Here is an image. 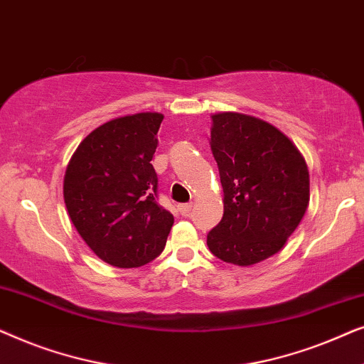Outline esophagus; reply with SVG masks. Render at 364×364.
Masks as SVG:
<instances>
[{
    "mask_svg": "<svg viewBox=\"0 0 364 364\" xmlns=\"http://www.w3.org/2000/svg\"><path fill=\"white\" fill-rule=\"evenodd\" d=\"M178 212L182 213V215H188L192 210V202H187V203H181V205H177Z\"/></svg>",
    "mask_w": 364,
    "mask_h": 364,
    "instance_id": "34e87169",
    "label": "esophagus"
}]
</instances>
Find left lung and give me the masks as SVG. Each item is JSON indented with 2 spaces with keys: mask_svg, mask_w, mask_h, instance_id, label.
<instances>
[{
  "mask_svg": "<svg viewBox=\"0 0 364 364\" xmlns=\"http://www.w3.org/2000/svg\"><path fill=\"white\" fill-rule=\"evenodd\" d=\"M210 147L223 188V217L207 233L208 248L240 267L275 255L310 202L305 159L272 124L237 112L213 114Z\"/></svg>",
  "mask_w": 364,
  "mask_h": 364,
  "instance_id": "obj_1",
  "label": "left lung"
}]
</instances>
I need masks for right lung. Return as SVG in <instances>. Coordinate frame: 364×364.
Returning a JSON list of instances; mask_svg holds the SVG:
<instances>
[{"label": "right lung", "instance_id": "right-lung-1", "mask_svg": "<svg viewBox=\"0 0 364 364\" xmlns=\"http://www.w3.org/2000/svg\"><path fill=\"white\" fill-rule=\"evenodd\" d=\"M164 116L117 117L89 134L64 176V203L89 248L109 265L142 267L161 255L173 217L157 202L152 167Z\"/></svg>", "mask_w": 364, "mask_h": 364}]
</instances>
